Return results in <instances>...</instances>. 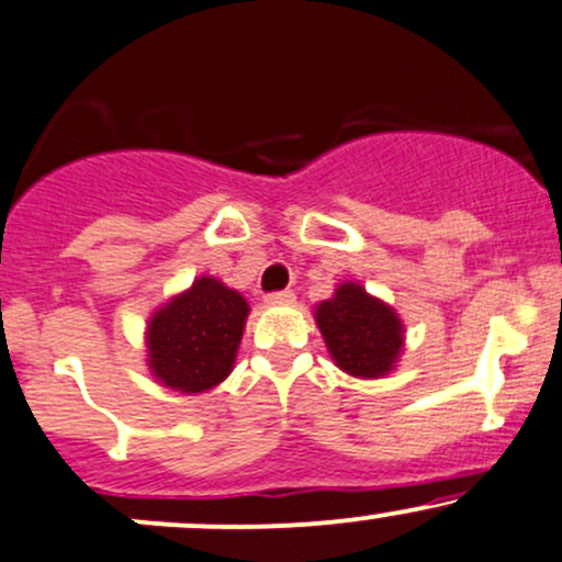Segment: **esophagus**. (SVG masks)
Instances as JSON below:
<instances>
[{
    "label": "esophagus",
    "mask_w": 562,
    "mask_h": 562,
    "mask_svg": "<svg viewBox=\"0 0 562 562\" xmlns=\"http://www.w3.org/2000/svg\"><path fill=\"white\" fill-rule=\"evenodd\" d=\"M293 301H295L293 291H277V293L267 295L269 306H288V304H293Z\"/></svg>",
    "instance_id": "1"
}]
</instances>
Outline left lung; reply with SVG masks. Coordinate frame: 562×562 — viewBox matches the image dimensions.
I'll list each match as a JSON object with an SVG mask.
<instances>
[{"label": "left lung", "instance_id": "1", "mask_svg": "<svg viewBox=\"0 0 562 562\" xmlns=\"http://www.w3.org/2000/svg\"><path fill=\"white\" fill-rule=\"evenodd\" d=\"M333 362L357 379H381L403 351L405 328L384 301L357 282H341L333 299L314 310Z\"/></svg>", "mask_w": 562, "mask_h": 562}]
</instances>
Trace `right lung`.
<instances>
[{
	"label": "right lung",
	"instance_id": "add662e5",
	"mask_svg": "<svg viewBox=\"0 0 562 562\" xmlns=\"http://www.w3.org/2000/svg\"><path fill=\"white\" fill-rule=\"evenodd\" d=\"M248 301L215 277H200L151 314L146 328L149 371L183 394L218 386L232 373Z\"/></svg>",
	"mask_w": 562,
	"mask_h": 562
}]
</instances>
